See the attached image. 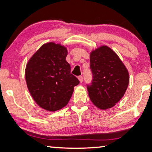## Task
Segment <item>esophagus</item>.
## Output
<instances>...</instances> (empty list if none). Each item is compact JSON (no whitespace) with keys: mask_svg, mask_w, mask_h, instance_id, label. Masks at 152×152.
<instances>
[{"mask_svg":"<svg viewBox=\"0 0 152 152\" xmlns=\"http://www.w3.org/2000/svg\"><path fill=\"white\" fill-rule=\"evenodd\" d=\"M78 78L79 81H80V83H83V76H79L78 77Z\"/></svg>","mask_w":152,"mask_h":152,"instance_id":"esophagus-1","label":"esophagus"}]
</instances>
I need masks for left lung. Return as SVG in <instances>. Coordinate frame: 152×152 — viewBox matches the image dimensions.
Here are the masks:
<instances>
[{
    "mask_svg": "<svg viewBox=\"0 0 152 152\" xmlns=\"http://www.w3.org/2000/svg\"><path fill=\"white\" fill-rule=\"evenodd\" d=\"M90 62L93 80L86 86L91 102L102 110L114 106L128 87V70L115 53L107 46L92 51Z\"/></svg>",
    "mask_w": 152,
    "mask_h": 152,
    "instance_id": "obj_1",
    "label": "left lung"
}]
</instances>
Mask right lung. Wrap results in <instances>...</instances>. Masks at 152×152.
<instances>
[{
  "instance_id": "right-lung-1",
  "label": "right lung",
  "mask_w": 152,
  "mask_h": 152,
  "mask_svg": "<svg viewBox=\"0 0 152 152\" xmlns=\"http://www.w3.org/2000/svg\"><path fill=\"white\" fill-rule=\"evenodd\" d=\"M66 47L54 42L43 45L29 60L26 68L28 90L37 104L48 111L66 106L74 87L80 82L71 74Z\"/></svg>"
}]
</instances>
